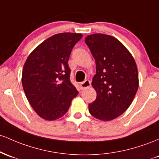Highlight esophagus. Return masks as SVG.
I'll return each instance as SVG.
<instances>
[{
	"mask_svg": "<svg viewBox=\"0 0 159 159\" xmlns=\"http://www.w3.org/2000/svg\"><path fill=\"white\" fill-rule=\"evenodd\" d=\"M80 89H81L82 90H83V89L89 88V87L91 86V82L89 81V80H85V81L80 83Z\"/></svg>",
	"mask_w": 159,
	"mask_h": 159,
	"instance_id": "esophagus-1",
	"label": "esophagus"
}]
</instances>
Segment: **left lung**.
<instances>
[{"instance_id": "1", "label": "left lung", "mask_w": 159, "mask_h": 159, "mask_svg": "<svg viewBox=\"0 0 159 159\" xmlns=\"http://www.w3.org/2000/svg\"><path fill=\"white\" fill-rule=\"evenodd\" d=\"M96 63L92 85L97 97L89 104L92 116L102 121L116 119L132 103L139 86L136 62L116 37L94 34L85 39Z\"/></svg>"}]
</instances>
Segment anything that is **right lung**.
Wrapping results in <instances>:
<instances>
[{
    "instance_id": "add662e5",
    "label": "right lung",
    "mask_w": 159,
    "mask_h": 159,
    "mask_svg": "<svg viewBox=\"0 0 159 159\" xmlns=\"http://www.w3.org/2000/svg\"><path fill=\"white\" fill-rule=\"evenodd\" d=\"M82 37V34H57L41 43L27 58L22 75L23 89L32 108L45 120L63 116L78 94L70 81L68 59Z\"/></svg>"
}]
</instances>
